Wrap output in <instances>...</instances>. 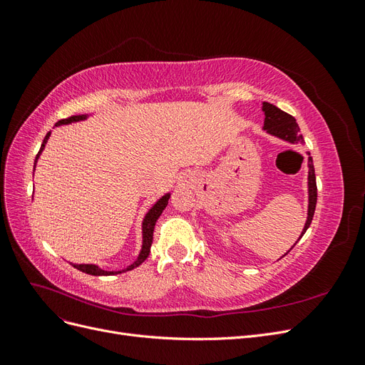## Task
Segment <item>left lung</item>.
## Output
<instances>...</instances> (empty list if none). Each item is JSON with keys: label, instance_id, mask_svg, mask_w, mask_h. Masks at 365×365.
Segmentation results:
<instances>
[{"label": "left lung", "instance_id": "8db88e82", "mask_svg": "<svg viewBox=\"0 0 365 365\" xmlns=\"http://www.w3.org/2000/svg\"><path fill=\"white\" fill-rule=\"evenodd\" d=\"M262 111L264 114L263 130L267 132V134H269L275 138H279L282 141L289 143V145H304L303 135L300 134V128H298L297 121L292 115L286 114L284 111H282L280 108L274 106L268 102H262ZM306 153H307V155H311L309 152H306ZM315 204H317L315 170H314L312 158L309 157V160H307V217H306L303 231H302L300 237H298V240L302 239V236L306 233V230L309 228V225H311V222H312L314 212H315ZM295 244H297V242H295ZM294 245H292V248H294ZM288 252H286V254H288Z\"/></svg>", "mask_w": 365, "mask_h": 365}]
</instances>
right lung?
Returning <instances> with one entry per match:
<instances>
[{
  "mask_svg": "<svg viewBox=\"0 0 365 365\" xmlns=\"http://www.w3.org/2000/svg\"><path fill=\"white\" fill-rule=\"evenodd\" d=\"M88 117H90L88 114L73 115V117H68V118L59 120L58 123L54 125V126H62V125L76 123V121L86 120ZM50 135H51V132H48V134L46 135V138H43V141H42L41 149H39L38 155H36V158H35V168H36V163H38V160H39V157H41L42 150L46 149V145H47V141H48ZM33 170H35V169H33ZM169 197H170V192L163 195V196L160 197V200L148 210V213L145 215V217H143V222H141V236H143V237H141V239H143V240H141V250H140V252H138L137 260L132 262V263L129 264V267H126L125 269H121V271H105V269H102L101 267H98V264H94V263H71L73 267H74L76 269H79V271L86 272V274H91V275H115V274H120V272L132 271L134 268L140 267V264H141L143 262H145V260L148 259V256H149L150 245H152V237H153V228H155V222H157V219L161 216L163 210L165 208V205H168Z\"/></svg>",
  "mask_w": 365,
  "mask_h": 365,
  "instance_id": "add662e5",
  "label": "right lung"
}]
</instances>
